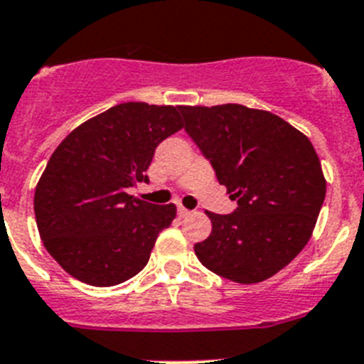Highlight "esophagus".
Wrapping results in <instances>:
<instances>
[{
	"label": "esophagus",
	"instance_id": "1",
	"mask_svg": "<svg viewBox=\"0 0 364 364\" xmlns=\"http://www.w3.org/2000/svg\"><path fill=\"white\" fill-rule=\"evenodd\" d=\"M178 214L181 218H186V216H191L192 210H188V208H185V207H181V205H179V207H178Z\"/></svg>",
	"mask_w": 364,
	"mask_h": 364
}]
</instances>
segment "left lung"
<instances>
[{"label": "left lung", "instance_id": "8db88e82", "mask_svg": "<svg viewBox=\"0 0 364 364\" xmlns=\"http://www.w3.org/2000/svg\"><path fill=\"white\" fill-rule=\"evenodd\" d=\"M191 135L238 201L232 214L207 213L213 232L196 257L213 273L258 284L299 255L317 223L326 179L302 132L242 104L179 106Z\"/></svg>", "mask_w": 364, "mask_h": 364}]
</instances>
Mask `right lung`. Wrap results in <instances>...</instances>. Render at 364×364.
I'll use <instances>...</instances> for the list:
<instances>
[{
	"label": "right lung",
	"instance_id": "right-lung-1",
	"mask_svg": "<svg viewBox=\"0 0 364 364\" xmlns=\"http://www.w3.org/2000/svg\"><path fill=\"white\" fill-rule=\"evenodd\" d=\"M181 128L178 107L124 102L82 122L58 144L34 191V214L62 269L109 287L148 264L176 205L148 203L128 188L148 181L156 148Z\"/></svg>",
	"mask_w": 364,
	"mask_h": 364
}]
</instances>
